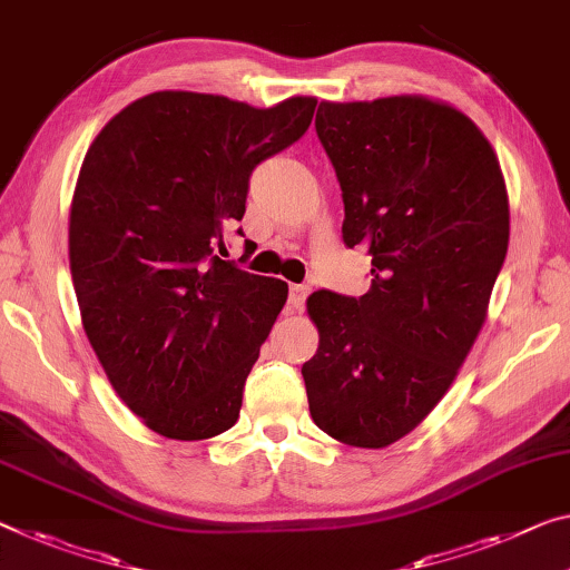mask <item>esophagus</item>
Segmentation results:
<instances>
[{"instance_id": "obj_1", "label": "esophagus", "mask_w": 570, "mask_h": 570, "mask_svg": "<svg viewBox=\"0 0 570 570\" xmlns=\"http://www.w3.org/2000/svg\"><path fill=\"white\" fill-rule=\"evenodd\" d=\"M311 287L308 285H293L291 287V308L295 313H301L305 308V301H308Z\"/></svg>"}]
</instances>
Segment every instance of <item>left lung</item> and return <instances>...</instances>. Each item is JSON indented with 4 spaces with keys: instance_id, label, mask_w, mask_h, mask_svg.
Segmentation results:
<instances>
[{
    "instance_id": "obj_1",
    "label": "left lung",
    "mask_w": 570,
    "mask_h": 570,
    "mask_svg": "<svg viewBox=\"0 0 570 570\" xmlns=\"http://www.w3.org/2000/svg\"><path fill=\"white\" fill-rule=\"evenodd\" d=\"M315 132L344 198V244H366L372 287L308 297V407L336 441L384 449L441 402L484 326L510 244L504 175L474 121L428 96L321 101Z\"/></svg>"
}]
</instances>
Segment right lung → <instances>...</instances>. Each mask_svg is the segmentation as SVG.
Returning a JSON list of instances; mask_svg holds the SVG:
<instances>
[{"mask_svg":"<svg viewBox=\"0 0 570 570\" xmlns=\"http://www.w3.org/2000/svg\"><path fill=\"white\" fill-rule=\"evenodd\" d=\"M313 96L269 109L155 91L101 129L78 173L68 257L83 331L121 402L150 431L204 441L242 390L287 283L222 259L249 175L305 135Z\"/></svg>","mask_w":570,"mask_h":570,"instance_id":"1","label":"right lung"}]
</instances>
